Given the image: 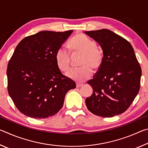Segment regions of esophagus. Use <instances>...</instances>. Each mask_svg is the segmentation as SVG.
Returning <instances> with one entry per match:
<instances>
[{"label": "esophagus", "mask_w": 148, "mask_h": 148, "mask_svg": "<svg viewBox=\"0 0 148 148\" xmlns=\"http://www.w3.org/2000/svg\"><path fill=\"white\" fill-rule=\"evenodd\" d=\"M82 86H83V84H76V87H82Z\"/></svg>", "instance_id": "34e87169"}]
</instances>
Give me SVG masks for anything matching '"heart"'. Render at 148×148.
I'll return each mask as SVG.
<instances>
[{
	"mask_svg": "<svg viewBox=\"0 0 148 148\" xmlns=\"http://www.w3.org/2000/svg\"><path fill=\"white\" fill-rule=\"evenodd\" d=\"M68 46L71 53L84 55L81 65L83 67L74 69L66 74L69 78L77 82L88 79L92 74V70L101 67L103 61V53L97 48V43L84 34H77L69 41ZM56 61L58 68L66 72L71 68V54L64 47H60L56 53Z\"/></svg>",
	"mask_w": 148,
	"mask_h": 148,
	"instance_id": "b5f03b06",
	"label": "heart"
}]
</instances>
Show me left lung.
I'll list each match as a JSON object with an SVG mask.
<instances>
[{"label": "left lung", "mask_w": 148, "mask_h": 148, "mask_svg": "<svg viewBox=\"0 0 148 148\" xmlns=\"http://www.w3.org/2000/svg\"><path fill=\"white\" fill-rule=\"evenodd\" d=\"M103 51V61L93 79L86 99L87 109L97 116L111 117L128 109L138 93L142 70L131 44L110 30L86 31Z\"/></svg>", "instance_id": "left-lung-1"}]
</instances>
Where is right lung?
<instances>
[{
  "label": "right lung",
  "mask_w": 148,
  "mask_h": 148,
  "mask_svg": "<svg viewBox=\"0 0 148 148\" xmlns=\"http://www.w3.org/2000/svg\"><path fill=\"white\" fill-rule=\"evenodd\" d=\"M73 32L44 31L17 45L7 68L8 91L22 114L44 119L62 108L64 97L76 84L57 66V49Z\"/></svg>",
  "instance_id": "obj_1"
}]
</instances>
